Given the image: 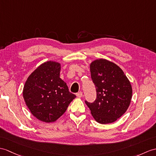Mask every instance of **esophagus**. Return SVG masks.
<instances>
[{
  "mask_svg": "<svg viewBox=\"0 0 156 156\" xmlns=\"http://www.w3.org/2000/svg\"><path fill=\"white\" fill-rule=\"evenodd\" d=\"M76 96L78 97V98H81L82 96V92H78V93H76Z\"/></svg>",
  "mask_w": 156,
  "mask_h": 156,
  "instance_id": "34e87169",
  "label": "esophagus"
}]
</instances>
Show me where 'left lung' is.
Wrapping results in <instances>:
<instances>
[{"label": "left lung", "instance_id": "1", "mask_svg": "<svg viewBox=\"0 0 156 156\" xmlns=\"http://www.w3.org/2000/svg\"><path fill=\"white\" fill-rule=\"evenodd\" d=\"M90 67L96 88V99L93 103L86 100L85 102L97 122H114L125 113L131 102V84L121 68L109 60H96Z\"/></svg>", "mask_w": 156, "mask_h": 156}]
</instances>
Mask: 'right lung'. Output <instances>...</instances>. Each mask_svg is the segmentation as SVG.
<instances>
[{
	"label": "right lung",
	"mask_w": 156,
	"mask_h": 156,
	"mask_svg": "<svg viewBox=\"0 0 156 156\" xmlns=\"http://www.w3.org/2000/svg\"><path fill=\"white\" fill-rule=\"evenodd\" d=\"M60 63L47 61L29 76L24 86L25 104L32 114L42 122H55L76 97L60 78Z\"/></svg>",
	"instance_id": "1"
}]
</instances>
